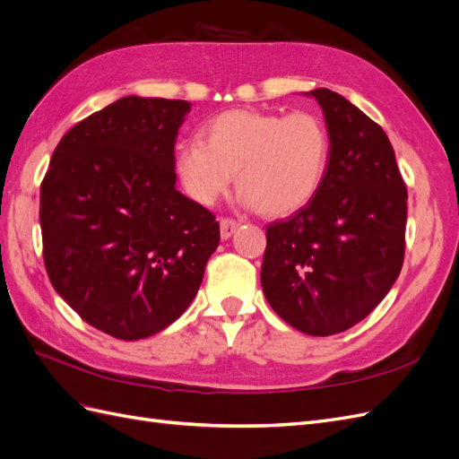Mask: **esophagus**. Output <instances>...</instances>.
<instances>
[{"label": "esophagus", "instance_id": "1", "mask_svg": "<svg viewBox=\"0 0 459 459\" xmlns=\"http://www.w3.org/2000/svg\"><path fill=\"white\" fill-rule=\"evenodd\" d=\"M238 228H239V221L238 220L221 218L220 220V235H221V239H230L231 235L238 231Z\"/></svg>", "mask_w": 459, "mask_h": 459}]
</instances>
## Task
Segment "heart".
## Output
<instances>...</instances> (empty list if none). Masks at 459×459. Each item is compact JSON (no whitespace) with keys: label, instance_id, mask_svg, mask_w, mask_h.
<instances>
[{"label":"heart","instance_id":"obj_1","mask_svg":"<svg viewBox=\"0 0 459 459\" xmlns=\"http://www.w3.org/2000/svg\"><path fill=\"white\" fill-rule=\"evenodd\" d=\"M329 164V132L314 113L233 108L211 118L203 142L179 145L176 170L201 204H212L238 174L239 199L270 216L308 204Z\"/></svg>","mask_w":459,"mask_h":459}]
</instances>
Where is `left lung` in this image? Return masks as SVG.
Segmentation results:
<instances>
[{
  "label": "left lung",
  "instance_id": "8db88e82",
  "mask_svg": "<svg viewBox=\"0 0 459 459\" xmlns=\"http://www.w3.org/2000/svg\"><path fill=\"white\" fill-rule=\"evenodd\" d=\"M329 132V164L312 201L266 228L260 281L270 307L307 335L351 329L402 270L408 191L377 122L327 88L312 90Z\"/></svg>",
  "mask_w": 459,
  "mask_h": 459
}]
</instances>
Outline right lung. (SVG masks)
<instances>
[{"instance_id":"right-lung-1","label":"right lung","mask_w":459,"mask_h":459,"mask_svg":"<svg viewBox=\"0 0 459 459\" xmlns=\"http://www.w3.org/2000/svg\"><path fill=\"white\" fill-rule=\"evenodd\" d=\"M191 105L128 95L55 147L39 187L49 281L110 337L155 335L186 312L220 243L214 214L176 189L174 145Z\"/></svg>"}]
</instances>
